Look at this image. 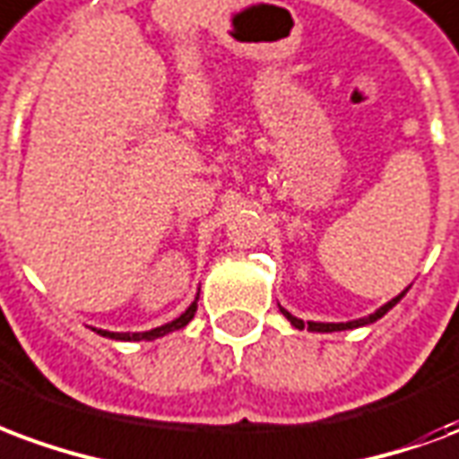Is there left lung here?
Returning a JSON list of instances; mask_svg holds the SVG:
<instances>
[{
  "label": "left lung",
  "mask_w": 459,
  "mask_h": 459,
  "mask_svg": "<svg viewBox=\"0 0 459 459\" xmlns=\"http://www.w3.org/2000/svg\"><path fill=\"white\" fill-rule=\"evenodd\" d=\"M406 291H409V290H403L402 294H399V297H394L392 301H389V304H385V307H382V308H377L375 314H369L368 318H358V321H348V324H314V321H308V324H304L301 318H297V316H291L290 311H287V308L280 307V311L284 316H287V318H290V324L294 325V328H304V325H307L308 331H318V333H333V331H348V328H359V325H368V324H372V321H377V318H382V316H385L386 311H389V308L396 307V301H399V299H402L403 294H406Z\"/></svg>",
  "instance_id": "1"
}]
</instances>
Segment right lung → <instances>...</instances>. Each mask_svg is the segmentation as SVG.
<instances>
[{
	"instance_id": "add662e5",
	"label": "right lung",
	"mask_w": 459,
	"mask_h": 459,
	"mask_svg": "<svg viewBox=\"0 0 459 459\" xmlns=\"http://www.w3.org/2000/svg\"><path fill=\"white\" fill-rule=\"evenodd\" d=\"M199 299V297H196ZM196 299L192 301V307L186 308L185 314L179 316V318H175V321H169V324L160 325V328H152V331H145V333H108V331H97L100 335H104V338H114V341H152V338H160V335L165 333H172V331H178V328H185L192 318H195L196 314Z\"/></svg>"
}]
</instances>
